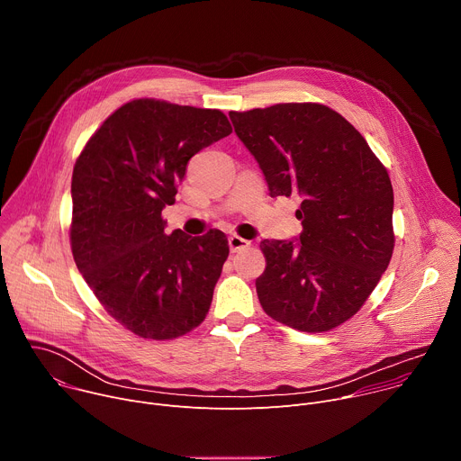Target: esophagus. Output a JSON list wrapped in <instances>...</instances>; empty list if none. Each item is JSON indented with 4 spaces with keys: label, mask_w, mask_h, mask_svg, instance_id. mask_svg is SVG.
<instances>
[{
    "label": "esophagus",
    "mask_w": 461,
    "mask_h": 461,
    "mask_svg": "<svg viewBox=\"0 0 461 461\" xmlns=\"http://www.w3.org/2000/svg\"><path fill=\"white\" fill-rule=\"evenodd\" d=\"M228 244H230V249H231L233 253H235V251H240V249H246V248L251 246L249 240H246V239H242V237H239V235H231V237L228 239Z\"/></svg>",
    "instance_id": "esophagus-1"
}]
</instances>
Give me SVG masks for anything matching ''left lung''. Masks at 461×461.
Here are the masks:
<instances>
[{"label": "left lung", "mask_w": 461, "mask_h": 461, "mask_svg": "<svg viewBox=\"0 0 461 461\" xmlns=\"http://www.w3.org/2000/svg\"><path fill=\"white\" fill-rule=\"evenodd\" d=\"M272 196H299L303 233L262 240L255 281L262 310L299 332H328L356 315L393 251L390 176L359 131L315 102L230 111Z\"/></svg>", "instance_id": "left-lung-1"}]
</instances>
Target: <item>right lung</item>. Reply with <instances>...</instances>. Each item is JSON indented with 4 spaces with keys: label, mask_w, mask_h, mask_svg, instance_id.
<instances>
[{
    "label": "right lung",
    "mask_w": 461,
    "mask_h": 461,
    "mask_svg": "<svg viewBox=\"0 0 461 461\" xmlns=\"http://www.w3.org/2000/svg\"><path fill=\"white\" fill-rule=\"evenodd\" d=\"M219 109L135 98L95 131L73 169L71 249L86 283L129 332L167 341L194 330L228 258L221 230L166 233L189 158L228 137Z\"/></svg>",
    "instance_id": "1"
}]
</instances>
